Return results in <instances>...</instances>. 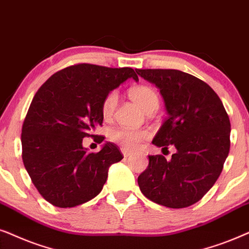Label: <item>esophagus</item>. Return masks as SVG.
<instances>
[{"label": "esophagus", "instance_id": "obj_1", "mask_svg": "<svg viewBox=\"0 0 249 249\" xmlns=\"http://www.w3.org/2000/svg\"><path fill=\"white\" fill-rule=\"evenodd\" d=\"M122 154H123V156H124L125 158H127L128 156H131V155H132V152H131V151H128V150H126V149L123 148V149H122Z\"/></svg>", "mask_w": 249, "mask_h": 249}]
</instances>
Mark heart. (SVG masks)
<instances>
[{
	"instance_id": "obj_1",
	"label": "heart",
	"mask_w": 249,
	"mask_h": 249,
	"mask_svg": "<svg viewBox=\"0 0 249 249\" xmlns=\"http://www.w3.org/2000/svg\"><path fill=\"white\" fill-rule=\"evenodd\" d=\"M128 95L147 114L155 111L159 106L157 93L149 86H134V88L130 89ZM117 100L118 97L116 92H110L106 95L101 104V114L105 119H109L114 114ZM109 137L122 148L126 149V150H134L140 145L142 141L149 138V133L144 130L132 131L126 130V128H117V130H112Z\"/></svg>"
}]
</instances>
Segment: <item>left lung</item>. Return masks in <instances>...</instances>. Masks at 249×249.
<instances>
[{
    "mask_svg": "<svg viewBox=\"0 0 249 249\" xmlns=\"http://www.w3.org/2000/svg\"><path fill=\"white\" fill-rule=\"evenodd\" d=\"M135 71L159 89L168 115L152 143L177 149L171 160L149 156L139 187L156 204L191 206L220 177L230 150V119L218 95L201 79L177 69Z\"/></svg>",
    "mask_w": 249,
    "mask_h": 249,
    "instance_id": "8db88e82",
    "label": "left lung"
}]
</instances>
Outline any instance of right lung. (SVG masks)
<instances>
[{"mask_svg": "<svg viewBox=\"0 0 249 249\" xmlns=\"http://www.w3.org/2000/svg\"><path fill=\"white\" fill-rule=\"evenodd\" d=\"M131 77L139 81L128 67L79 64L53 74L36 92L22 125V160L53 206L75 207L98 196L109 167L123 159L111 142L97 154L88 152L82 142L101 126L106 95Z\"/></svg>", "mask_w": 249, "mask_h": 249, "instance_id": "obj_1", "label": "right lung"}]
</instances>
